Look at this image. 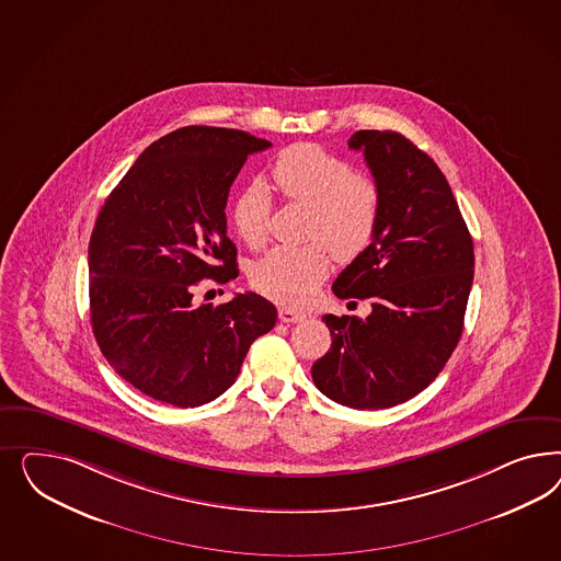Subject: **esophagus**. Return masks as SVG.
<instances>
[{"label":"esophagus","mask_w":561,"mask_h":561,"mask_svg":"<svg viewBox=\"0 0 561 561\" xmlns=\"http://www.w3.org/2000/svg\"><path fill=\"white\" fill-rule=\"evenodd\" d=\"M305 319V312H298L294 308H279V321L284 323H302Z\"/></svg>","instance_id":"obj_1"}]
</instances>
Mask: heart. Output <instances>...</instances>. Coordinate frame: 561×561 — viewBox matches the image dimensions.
Masks as SVG:
<instances>
[{"instance_id": "1", "label": "heart", "mask_w": 561, "mask_h": 561, "mask_svg": "<svg viewBox=\"0 0 561 561\" xmlns=\"http://www.w3.org/2000/svg\"><path fill=\"white\" fill-rule=\"evenodd\" d=\"M270 187L284 199L310 207L306 234L314 240L275 247L256 261L253 284L265 296L288 306H302L331 270V252L341 261L362 255L376 234L380 193L370 179L314 144H296L279 153L270 170ZM270 195L261 185L237 197L232 220L237 234L251 249L270 234Z\"/></svg>"}]
</instances>
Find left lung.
Returning <instances> with one entry per match:
<instances>
[{"mask_svg":"<svg viewBox=\"0 0 561 561\" xmlns=\"http://www.w3.org/2000/svg\"><path fill=\"white\" fill-rule=\"evenodd\" d=\"M380 193L370 247L333 284L370 300L366 319L324 314L331 350L312 364L317 389L354 409L405 403L440 374L462 333L473 286V238L436 162L397 131H356Z\"/></svg>","mask_w":561,"mask_h":561,"instance_id":"left-lung-1","label":"left lung"}]
</instances>
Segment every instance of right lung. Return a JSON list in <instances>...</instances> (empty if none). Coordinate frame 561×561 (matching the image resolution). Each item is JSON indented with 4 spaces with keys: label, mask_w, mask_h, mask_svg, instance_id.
Listing matches in <instances>:
<instances>
[{
    "label": "right lung",
    "mask_w": 561,
    "mask_h": 561,
    "mask_svg": "<svg viewBox=\"0 0 561 561\" xmlns=\"http://www.w3.org/2000/svg\"><path fill=\"white\" fill-rule=\"evenodd\" d=\"M267 139L188 125L139 153L99 211L90 244V321L102 356L137 391L199 408L237 380L275 306L255 291L193 305L202 279L238 275L226 237L228 193Z\"/></svg>",
    "instance_id": "right-lung-1"
}]
</instances>
